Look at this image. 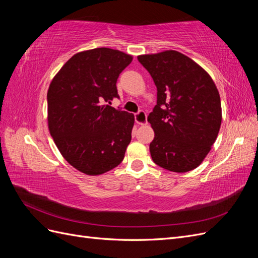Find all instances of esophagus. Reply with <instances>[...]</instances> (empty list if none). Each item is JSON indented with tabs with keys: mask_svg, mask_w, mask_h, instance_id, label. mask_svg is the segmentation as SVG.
<instances>
[{
	"mask_svg": "<svg viewBox=\"0 0 258 258\" xmlns=\"http://www.w3.org/2000/svg\"><path fill=\"white\" fill-rule=\"evenodd\" d=\"M135 119H136V122L139 123V124H145V123H147V116H146L144 111H139L135 115Z\"/></svg>",
	"mask_w": 258,
	"mask_h": 258,
	"instance_id": "34e87169",
	"label": "esophagus"
}]
</instances>
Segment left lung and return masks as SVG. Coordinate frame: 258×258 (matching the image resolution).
<instances>
[{
	"instance_id": "left-lung-1",
	"label": "left lung",
	"mask_w": 258,
	"mask_h": 258,
	"mask_svg": "<svg viewBox=\"0 0 258 258\" xmlns=\"http://www.w3.org/2000/svg\"><path fill=\"white\" fill-rule=\"evenodd\" d=\"M138 60L157 88V104L148 115L155 138L156 165L184 173L197 168L211 150L222 122L221 98L214 82L185 54L167 50Z\"/></svg>"
}]
</instances>
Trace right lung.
Here are the masks:
<instances>
[{"instance_id": "right-lung-1", "label": "right lung", "mask_w": 258, "mask_h": 258, "mask_svg": "<svg viewBox=\"0 0 258 258\" xmlns=\"http://www.w3.org/2000/svg\"><path fill=\"white\" fill-rule=\"evenodd\" d=\"M131 61L130 54L111 48L82 51L50 83V135L66 160L85 174L105 173L124 157L135 116L107 103L119 99L116 83Z\"/></svg>"}]
</instances>
